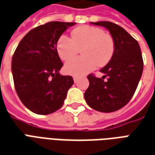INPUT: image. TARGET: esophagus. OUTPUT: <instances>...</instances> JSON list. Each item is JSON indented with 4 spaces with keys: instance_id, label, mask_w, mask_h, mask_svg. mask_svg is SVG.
<instances>
[{
    "instance_id": "34e87169",
    "label": "esophagus",
    "mask_w": 155,
    "mask_h": 155,
    "mask_svg": "<svg viewBox=\"0 0 155 155\" xmlns=\"http://www.w3.org/2000/svg\"><path fill=\"white\" fill-rule=\"evenodd\" d=\"M73 81H74V82H78V77H73Z\"/></svg>"
}]
</instances>
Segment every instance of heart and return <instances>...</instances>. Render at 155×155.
I'll list each match as a JSON object with an SVG mask.
<instances>
[{"mask_svg": "<svg viewBox=\"0 0 155 155\" xmlns=\"http://www.w3.org/2000/svg\"><path fill=\"white\" fill-rule=\"evenodd\" d=\"M81 48L83 57L72 59L64 65L67 74L82 76L95 69L97 65H107L115 52V40L111 35L100 28L84 25L73 30L71 39L61 35L56 44L58 55L64 61L75 57Z\"/></svg>", "mask_w": 155, "mask_h": 155, "instance_id": "b5f03b06", "label": "heart"}]
</instances>
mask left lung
I'll use <instances>...</instances> for the list:
<instances>
[{"label": "left lung", "mask_w": 155, "mask_h": 155, "mask_svg": "<svg viewBox=\"0 0 155 155\" xmlns=\"http://www.w3.org/2000/svg\"><path fill=\"white\" fill-rule=\"evenodd\" d=\"M91 24L110 31L115 40V52L110 62L100 70L105 74L101 78L93 74L87 76L89 87L84 97L92 109L112 112L125 107L137 88L144 68L140 47L137 40L116 24L109 21Z\"/></svg>", "instance_id": "obj_1"}]
</instances>
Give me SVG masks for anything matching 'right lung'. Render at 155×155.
I'll list each match as a JSON object with an SVG mask.
<instances>
[{
	"instance_id": "right-lung-1",
	"label": "right lung",
	"mask_w": 155,
	"mask_h": 155,
	"mask_svg": "<svg viewBox=\"0 0 155 155\" xmlns=\"http://www.w3.org/2000/svg\"><path fill=\"white\" fill-rule=\"evenodd\" d=\"M76 23L52 21L28 32L15 49L11 70L15 91L20 101L32 112L48 115L60 109L71 76H62L63 63L56 44L62 34Z\"/></svg>"
}]
</instances>
